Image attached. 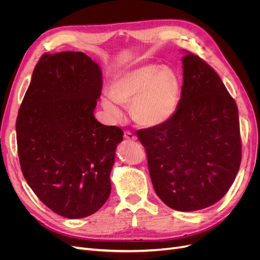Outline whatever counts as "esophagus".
<instances>
[{
  "mask_svg": "<svg viewBox=\"0 0 260 260\" xmlns=\"http://www.w3.org/2000/svg\"><path fill=\"white\" fill-rule=\"evenodd\" d=\"M123 138H124L125 140H129V141H135V140H137V137H136L135 135H133V133H132L131 131H124Z\"/></svg>",
  "mask_w": 260,
  "mask_h": 260,
  "instance_id": "esophagus-1",
  "label": "esophagus"
}]
</instances>
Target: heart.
<instances>
[{"mask_svg":"<svg viewBox=\"0 0 260 260\" xmlns=\"http://www.w3.org/2000/svg\"><path fill=\"white\" fill-rule=\"evenodd\" d=\"M109 98L102 99V106L115 119L121 112L116 105L130 106V114L138 124L157 127L175 115L180 100V80L168 66L144 64L117 74L108 86Z\"/></svg>","mask_w":260,"mask_h":260,"instance_id":"heart-1","label":"heart"}]
</instances>
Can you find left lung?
Returning <instances> with one entry per match:
<instances>
[{
	"instance_id": "1",
	"label": "left lung",
	"mask_w": 260,
	"mask_h": 260,
	"mask_svg": "<svg viewBox=\"0 0 260 260\" xmlns=\"http://www.w3.org/2000/svg\"><path fill=\"white\" fill-rule=\"evenodd\" d=\"M178 108L157 127L137 131L154 190L170 208L193 211L221 200L242 159L238 106L222 80L198 55L182 58Z\"/></svg>"
}]
</instances>
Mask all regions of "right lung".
Returning <instances> with one entry per match:
<instances>
[{
  "label": "right lung",
  "instance_id": "add662e5",
  "mask_svg": "<svg viewBox=\"0 0 260 260\" xmlns=\"http://www.w3.org/2000/svg\"><path fill=\"white\" fill-rule=\"evenodd\" d=\"M99 65L82 52L43 54L16 120L22 175L45 206L69 219L96 212L111 194L123 132L94 118Z\"/></svg>",
  "mask_w": 260,
  "mask_h": 260
}]
</instances>
